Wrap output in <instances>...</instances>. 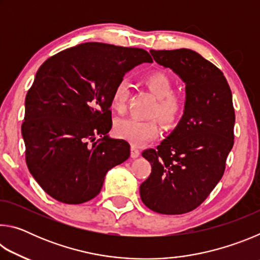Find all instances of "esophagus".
I'll use <instances>...</instances> for the list:
<instances>
[{"mask_svg":"<svg viewBox=\"0 0 260 260\" xmlns=\"http://www.w3.org/2000/svg\"><path fill=\"white\" fill-rule=\"evenodd\" d=\"M140 153H141V151H140V149H139L138 147L132 146V148H131V157H132V158L139 157Z\"/></svg>","mask_w":260,"mask_h":260,"instance_id":"34e87169","label":"esophagus"}]
</instances>
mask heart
Wrapping results in <instances>:
<instances>
[{
	"instance_id": "b5f03b06",
	"label": "heart",
	"mask_w": 260,
	"mask_h": 260,
	"mask_svg": "<svg viewBox=\"0 0 260 260\" xmlns=\"http://www.w3.org/2000/svg\"><path fill=\"white\" fill-rule=\"evenodd\" d=\"M144 85L157 99L151 110V116L157 117L166 126H174L181 120L187 109V100L182 94L174 93L173 82L169 74L152 71L143 78ZM129 98V86L126 80H120L114 86L111 94V108L122 113ZM114 134L126 140L133 146H144L159 133V126L155 119L142 120L138 118H125L114 124Z\"/></svg>"
}]
</instances>
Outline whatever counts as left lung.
Returning <instances> with one entry per match:
<instances>
[{
  "label": "left lung",
  "mask_w": 260,
  "mask_h": 260,
  "mask_svg": "<svg viewBox=\"0 0 260 260\" xmlns=\"http://www.w3.org/2000/svg\"><path fill=\"white\" fill-rule=\"evenodd\" d=\"M150 52L186 82L187 109L172 134L142 152L151 173L141 183L140 196L157 213L182 214L199 208L225 172L234 144L232 91L221 70L196 51Z\"/></svg>",
  "instance_id": "1"
}]
</instances>
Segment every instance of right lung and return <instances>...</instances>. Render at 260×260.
Returning <instances> with one entry per match:
<instances>
[{"mask_svg":"<svg viewBox=\"0 0 260 260\" xmlns=\"http://www.w3.org/2000/svg\"><path fill=\"white\" fill-rule=\"evenodd\" d=\"M151 63L141 48L87 42L43 63L25 100L21 134L30 174L65 204L93 200L105 174L129 157V144L108 138L111 94L136 65Z\"/></svg>","mask_w":260,"mask_h":260,"instance_id":"1","label":"right lung"}]
</instances>
